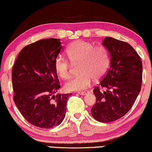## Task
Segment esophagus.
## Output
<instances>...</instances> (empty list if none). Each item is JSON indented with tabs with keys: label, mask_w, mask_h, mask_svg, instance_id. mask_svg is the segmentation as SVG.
Wrapping results in <instances>:
<instances>
[{
	"label": "esophagus",
	"mask_w": 152,
	"mask_h": 152,
	"mask_svg": "<svg viewBox=\"0 0 152 152\" xmlns=\"http://www.w3.org/2000/svg\"><path fill=\"white\" fill-rule=\"evenodd\" d=\"M77 93L79 94H80V95H85V94L89 93V92H87V91H82V92H78Z\"/></svg>",
	"instance_id": "esophagus-1"
}]
</instances>
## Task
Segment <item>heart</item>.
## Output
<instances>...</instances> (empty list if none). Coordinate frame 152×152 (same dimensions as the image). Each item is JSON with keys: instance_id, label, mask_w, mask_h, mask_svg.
I'll return each mask as SVG.
<instances>
[{"instance_id": "1", "label": "heart", "mask_w": 152, "mask_h": 152, "mask_svg": "<svg viewBox=\"0 0 152 152\" xmlns=\"http://www.w3.org/2000/svg\"><path fill=\"white\" fill-rule=\"evenodd\" d=\"M68 58L72 64H78L80 75L65 84L69 91H81L91 85L92 78L94 80L102 79L110 64V56L104 46H94L89 42L77 40L67 47ZM55 69L61 78L71 77L72 66L69 61L62 56L55 60Z\"/></svg>"}]
</instances>
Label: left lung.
Masks as SVG:
<instances>
[{
  "label": "left lung",
  "mask_w": 152,
  "mask_h": 152,
  "mask_svg": "<svg viewBox=\"0 0 152 152\" xmlns=\"http://www.w3.org/2000/svg\"><path fill=\"white\" fill-rule=\"evenodd\" d=\"M102 45L110 56V66L99 86L94 88V119L110 123L124 116L131 109L141 89L142 65L140 56L128 43L105 37ZM105 88L101 91L100 88Z\"/></svg>",
  "instance_id": "left-lung-1"
}]
</instances>
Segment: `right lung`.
<instances>
[{
  "mask_svg": "<svg viewBox=\"0 0 152 152\" xmlns=\"http://www.w3.org/2000/svg\"><path fill=\"white\" fill-rule=\"evenodd\" d=\"M61 48L56 38L30 44L21 50L12 68L15 104L28 123L40 128L62 122L72 94H54L60 88L54 64Z\"/></svg>",
  "mask_w": 152,
  "mask_h": 152,
  "instance_id": "right-lung-1",
  "label": "right lung"
}]
</instances>
